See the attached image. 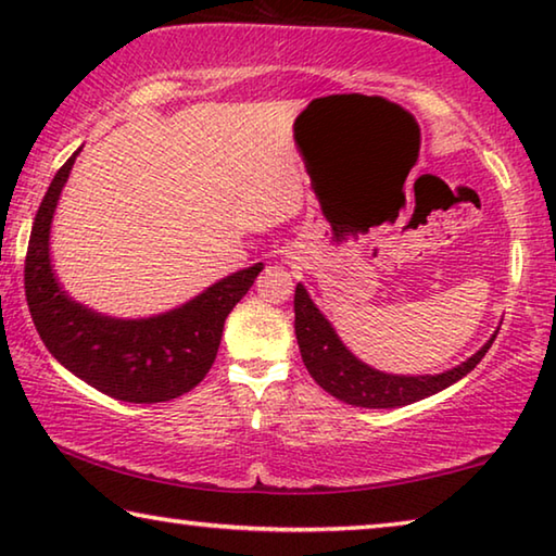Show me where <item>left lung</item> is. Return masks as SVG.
<instances>
[{"instance_id": "left-lung-1", "label": "left lung", "mask_w": 556, "mask_h": 556, "mask_svg": "<svg viewBox=\"0 0 556 556\" xmlns=\"http://www.w3.org/2000/svg\"><path fill=\"white\" fill-rule=\"evenodd\" d=\"M294 331L306 370L321 388L333 394L336 400L355 407L368 409H392L402 404H412L446 390L448 384L464 378L481 363V357L493 345L495 336L488 341L481 351L470 355L466 363L456 365L446 372L439 375H390L380 372L365 365L363 361L348 351L341 338L328 324V318L318 312L316 304L308 296L304 285H296L294 294Z\"/></svg>"}]
</instances>
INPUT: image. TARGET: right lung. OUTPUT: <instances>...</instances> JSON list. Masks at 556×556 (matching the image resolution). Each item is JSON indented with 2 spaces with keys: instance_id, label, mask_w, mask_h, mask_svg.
<instances>
[{
  "instance_id": "1",
  "label": "right lung",
  "mask_w": 556,
  "mask_h": 556,
  "mask_svg": "<svg viewBox=\"0 0 556 556\" xmlns=\"http://www.w3.org/2000/svg\"><path fill=\"white\" fill-rule=\"evenodd\" d=\"M75 152L46 191L24 265L26 304L43 345L75 378L110 397L154 404L193 390L218 355L225 318L248 294L262 262L215 281L184 306L149 318H112L65 294L51 267V220Z\"/></svg>"
}]
</instances>
